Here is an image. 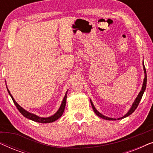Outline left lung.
Instances as JSON below:
<instances>
[{"label":"left lung","mask_w":153,"mask_h":153,"mask_svg":"<svg viewBox=\"0 0 153 153\" xmlns=\"http://www.w3.org/2000/svg\"><path fill=\"white\" fill-rule=\"evenodd\" d=\"M143 66L144 74H145V77H144V79H143V85H142L141 91H140V93H139V95H138L137 98H136V99H135L134 102H133L132 105H131L130 109L129 110V111L127 112V114H125L124 116L121 117V118H117V119L112 118H108V117L104 116V115H102L101 113H100L99 111H98L95 108V106H94V104H93V102H92V101H91V100H91V103L92 107H93V111H95V113L96 115H97V116H99V117H100V118H103V119H105V120H120V119L126 118V117L129 116V115H131L134 111L136 110V108H137L138 105H139V102H140V101H141V98H142V96H143V93H144V91H145V90L146 88V83H147V74H146V70L145 66H144L143 62Z\"/></svg>","instance_id":"obj_1"}]
</instances>
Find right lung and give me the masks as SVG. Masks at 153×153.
I'll return each mask as SVG.
<instances>
[{
    "instance_id": "1",
    "label": "right lung",
    "mask_w": 153,
    "mask_h": 153,
    "mask_svg": "<svg viewBox=\"0 0 153 153\" xmlns=\"http://www.w3.org/2000/svg\"><path fill=\"white\" fill-rule=\"evenodd\" d=\"M7 90L8 93H9V95H10V97H12V100H13L14 104H15V106H16V108H17V109L19 111V112L24 117H26V118L30 119V120H31L35 121V122H37V123H49L54 122V121H56V120H58V118L61 117L62 114H63L64 110H65V104H66L67 93H68V91L66 92L65 95L63 100H62L61 105H60L59 109L57 111V112H56L55 114H53V116H50V117H48V118H42V117H39L38 116H36V115H35V114H31V113L27 111L26 110H25L24 108H23L22 107V106L19 105V104L16 103V102L15 101V100H14L13 97H12V95H11V93H10V92L9 90H8L7 87Z\"/></svg>"
}]
</instances>
